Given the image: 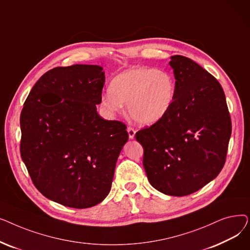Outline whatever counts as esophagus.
Here are the masks:
<instances>
[{
  "mask_svg": "<svg viewBox=\"0 0 250 250\" xmlns=\"http://www.w3.org/2000/svg\"><path fill=\"white\" fill-rule=\"evenodd\" d=\"M127 134H128V138H129V139H134V138H135V135H136V130H135L133 127L128 126V127H127Z\"/></svg>",
  "mask_w": 250,
  "mask_h": 250,
  "instance_id": "34e87169",
  "label": "esophagus"
}]
</instances>
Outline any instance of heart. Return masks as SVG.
<instances>
[{"mask_svg":"<svg viewBox=\"0 0 250 250\" xmlns=\"http://www.w3.org/2000/svg\"><path fill=\"white\" fill-rule=\"evenodd\" d=\"M175 92V81L168 72L135 67L113 79L110 90L101 96V105L112 114L121 112L125 103L129 116L136 123L151 125L161 121L171 109Z\"/></svg>","mask_w":250,"mask_h":250,"instance_id":"b5f03b06","label":"heart"}]
</instances>
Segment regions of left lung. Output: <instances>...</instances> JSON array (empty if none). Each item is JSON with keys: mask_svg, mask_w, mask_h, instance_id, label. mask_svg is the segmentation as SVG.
Listing matches in <instances>:
<instances>
[{"mask_svg": "<svg viewBox=\"0 0 250 250\" xmlns=\"http://www.w3.org/2000/svg\"><path fill=\"white\" fill-rule=\"evenodd\" d=\"M169 62L175 99L161 121L136 134L144 148L143 165L151 186L168 195L201 189L225 164L231 118L217 79L183 56Z\"/></svg>", "mask_w": 250, "mask_h": 250, "instance_id": "left-lung-1", "label": "left lung"}]
</instances>
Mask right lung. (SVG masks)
<instances>
[{
  "instance_id": "add662e5",
  "label": "right lung",
  "mask_w": 250,
  "mask_h": 250,
  "mask_svg": "<svg viewBox=\"0 0 250 250\" xmlns=\"http://www.w3.org/2000/svg\"><path fill=\"white\" fill-rule=\"evenodd\" d=\"M96 64L49 70L35 83L20 115L22 160L35 188L65 207L85 208L110 191L125 124L98 114L105 75Z\"/></svg>"
}]
</instances>
